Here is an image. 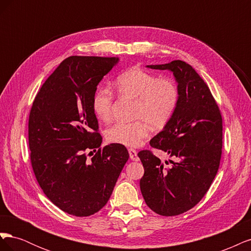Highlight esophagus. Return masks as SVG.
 <instances>
[{"label":"esophagus","instance_id":"esophagus-1","mask_svg":"<svg viewBox=\"0 0 251 251\" xmlns=\"http://www.w3.org/2000/svg\"><path fill=\"white\" fill-rule=\"evenodd\" d=\"M128 154H130V158L132 159L133 161H138L139 157L137 155V151L134 149H128Z\"/></svg>","mask_w":251,"mask_h":251}]
</instances>
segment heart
Wrapping results in <instances>:
<instances>
[{
    "mask_svg": "<svg viewBox=\"0 0 251 251\" xmlns=\"http://www.w3.org/2000/svg\"><path fill=\"white\" fill-rule=\"evenodd\" d=\"M117 93L136 100L134 123H116L110 126L105 136L112 143L125 147H139L150 133V125L162 128L170 123L176 112L180 91L172 78H160L156 74L133 68L120 74L113 81ZM95 116L107 123L112 118L113 93L109 88L101 87L95 91L92 98Z\"/></svg>",
    "mask_w": 251,
    "mask_h": 251,
    "instance_id": "heart-1",
    "label": "heart"
}]
</instances>
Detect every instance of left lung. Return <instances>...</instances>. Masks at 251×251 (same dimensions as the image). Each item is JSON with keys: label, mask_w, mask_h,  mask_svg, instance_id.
I'll use <instances>...</instances> for the list:
<instances>
[{"label": "left lung", "mask_w": 251, "mask_h": 251, "mask_svg": "<svg viewBox=\"0 0 251 251\" xmlns=\"http://www.w3.org/2000/svg\"><path fill=\"white\" fill-rule=\"evenodd\" d=\"M147 67L173 72L180 100L170 123L150 141L169 160L162 162L148 150L138 153L144 168L140 191L156 214L178 216L201 201L216 177L222 154V116L209 88L191 65L173 60Z\"/></svg>", "instance_id": "8db88e82"}]
</instances>
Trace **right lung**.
Returning a JSON list of instances; mask_svg holds the SVG:
<instances>
[{
	"instance_id": "obj_1",
	"label": "right lung",
	"mask_w": 251,
	"mask_h": 251,
	"mask_svg": "<svg viewBox=\"0 0 251 251\" xmlns=\"http://www.w3.org/2000/svg\"><path fill=\"white\" fill-rule=\"evenodd\" d=\"M118 62V57L66 58L44 82L30 111L35 178L47 198L69 215L88 217L100 210L128 159L121 144L100 149L102 137L92 110L97 85ZM88 150L97 151L91 159Z\"/></svg>"
}]
</instances>
